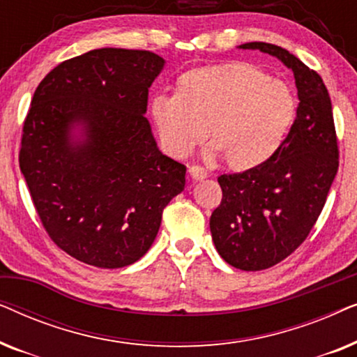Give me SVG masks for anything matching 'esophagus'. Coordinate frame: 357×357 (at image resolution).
Returning a JSON list of instances; mask_svg holds the SVG:
<instances>
[{
	"label": "esophagus",
	"mask_w": 357,
	"mask_h": 357,
	"mask_svg": "<svg viewBox=\"0 0 357 357\" xmlns=\"http://www.w3.org/2000/svg\"><path fill=\"white\" fill-rule=\"evenodd\" d=\"M188 174H190V177H192L193 180H197V182H199V180H204L208 177L206 170H204L203 167H199V165H190Z\"/></svg>",
	"instance_id": "1"
}]
</instances>
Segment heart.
Masks as SVG:
<instances>
[{
	"instance_id": "b5f03b06",
	"label": "heart",
	"mask_w": 357,
	"mask_h": 357,
	"mask_svg": "<svg viewBox=\"0 0 357 357\" xmlns=\"http://www.w3.org/2000/svg\"><path fill=\"white\" fill-rule=\"evenodd\" d=\"M151 115L160 143L185 158L208 136L234 170L265 164L284 144L297 116L291 86L242 61L195 68L177 81V94H158Z\"/></svg>"
}]
</instances>
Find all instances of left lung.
I'll return each mask as SVG.
<instances>
[{
	"instance_id": "1",
	"label": "left lung",
	"mask_w": 357,
	"mask_h": 357,
	"mask_svg": "<svg viewBox=\"0 0 357 357\" xmlns=\"http://www.w3.org/2000/svg\"><path fill=\"white\" fill-rule=\"evenodd\" d=\"M275 56L294 73L297 116L281 149L255 169L221 175V204L209 219L214 247L229 265L266 270L289 257L314 227L338 172L331 100L321 77L284 48L238 45Z\"/></svg>"
}]
</instances>
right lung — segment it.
<instances>
[{"label":"right lung","mask_w":357,"mask_h":357,"mask_svg":"<svg viewBox=\"0 0 357 357\" xmlns=\"http://www.w3.org/2000/svg\"><path fill=\"white\" fill-rule=\"evenodd\" d=\"M165 60L99 48L43 77L24 121L19 165L38 218L61 250L123 268L153 245L187 167L160 153L148 92Z\"/></svg>","instance_id":"1"}]
</instances>
